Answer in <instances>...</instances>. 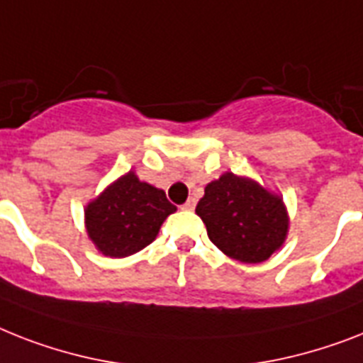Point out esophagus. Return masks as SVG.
<instances>
[{"label":"esophagus","instance_id":"34e87169","mask_svg":"<svg viewBox=\"0 0 363 363\" xmlns=\"http://www.w3.org/2000/svg\"><path fill=\"white\" fill-rule=\"evenodd\" d=\"M182 208H184V211H194V208H196V199H194V197H190V199H188V201L182 205Z\"/></svg>","mask_w":363,"mask_h":363}]
</instances>
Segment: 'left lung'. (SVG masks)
Segmentation results:
<instances>
[{"label":"left lung","instance_id":"1","mask_svg":"<svg viewBox=\"0 0 363 363\" xmlns=\"http://www.w3.org/2000/svg\"><path fill=\"white\" fill-rule=\"evenodd\" d=\"M196 214L218 250L248 264L263 263L278 252L291 222L284 197L252 177L231 172L208 182Z\"/></svg>","mask_w":363,"mask_h":363}]
</instances>
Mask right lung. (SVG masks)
I'll return each mask as SVG.
<instances>
[{
    "mask_svg": "<svg viewBox=\"0 0 363 363\" xmlns=\"http://www.w3.org/2000/svg\"><path fill=\"white\" fill-rule=\"evenodd\" d=\"M175 211L166 191L140 181L130 169L85 205V231L102 255L128 257L149 246Z\"/></svg>",
    "mask_w": 363,
    "mask_h": 363,
    "instance_id": "right-lung-1",
    "label": "right lung"
}]
</instances>
